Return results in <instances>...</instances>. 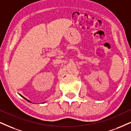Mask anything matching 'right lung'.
Instances as JSON below:
<instances>
[{
    "instance_id": "right-lung-1",
    "label": "right lung",
    "mask_w": 131,
    "mask_h": 131,
    "mask_svg": "<svg viewBox=\"0 0 131 131\" xmlns=\"http://www.w3.org/2000/svg\"><path fill=\"white\" fill-rule=\"evenodd\" d=\"M20 96H22V98H24V99H25V100H27V101H28V102L31 103V102H30V101H29V100H27V98H25V97H24V96H22V95H20Z\"/></svg>"
}]
</instances>
